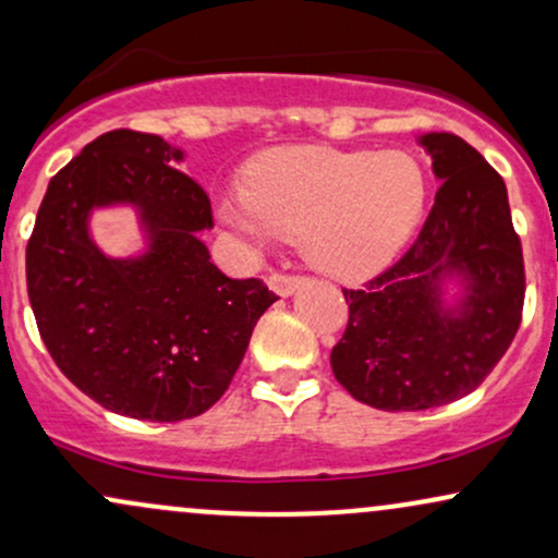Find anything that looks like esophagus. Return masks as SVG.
I'll list each match as a JSON object with an SVG mask.
<instances>
[{
	"label": "esophagus",
	"instance_id": "34e87169",
	"mask_svg": "<svg viewBox=\"0 0 558 558\" xmlns=\"http://www.w3.org/2000/svg\"><path fill=\"white\" fill-rule=\"evenodd\" d=\"M267 283H270V288L278 293V296H291V293L299 288L301 278L299 275H288V272H272Z\"/></svg>",
	"mask_w": 558,
	"mask_h": 558
}]
</instances>
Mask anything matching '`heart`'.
Segmentation results:
<instances>
[{"mask_svg":"<svg viewBox=\"0 0 558 558\" xmlns=\"http://www.w3.org/2000/svg\"><path fill=\"white\" fill-rule=\"evenodd\" d=\"M426 203L411 153L296 147L254 166L226 218L246 236L301 241L308 265L353 280L398 254Z\"/></svg>","mask_w":558,"mask_h":558,"instance_id":"obj_1","label":"heart"}]
</instances>
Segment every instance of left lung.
Instances as JSON below:
<instances>
[{
  "instance_id": "obj_1",
  "label": "left lung",
  "mask_w": 558,
  "mask_h": 558,
  "mask_svg": "<svg viewBox=\"0 0 558 558\" xmlns=\"http://www.w3.org/2000/svg\"><path fill=\"white\" fill-rule=\"evenodd\" d=\"M421 145L441 179L424 228L402 257L355 291L332 348L335 379L379 411H426L471 395L512 345L525 304V262L505 179L458 134ZM460 277L463 299L444 304Z\"/></svg>"
}]
</instances>
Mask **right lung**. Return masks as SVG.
<instances>
[{
  "label": "right lung",
  "mask_w": 558,
  "mask_h": 558,
  "mask_svg": "<svg viewBox=\"0 0 558 558\" xmlns=\"http://www.w3.org/2000/svg\"><path fill=\"white\" fill-rule=\"evenodd\" d=\"M158 134L113 130L49 181L25 278L53 364L98 405L140 421H184L223 398L252 330L278 296L259 278H228L197 233L210 197L177 169ZM141 210L143 258H106L86 233L93 206Z\"/></svg>",
  "instance_id": "1"
}]
</instances>
